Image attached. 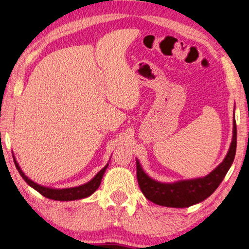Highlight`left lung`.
Listing matches in <instances>:
<instances>
[{
  "mask_svg": "<svg viewBox=\"0 0 249 249\" xmlns=\"http://www.w3.org/2000/svg\"><path fill=\"white\" fill-rule=\"evenodd\" d=\"M237 128L233 112L232 140L225 160L203 178L181 179L172 183L158 182L143 171L138 158H136L137 179L143 196L155 204L167 208H187L200 203L211 196L220 185L227 172L231 166L236 155Z\"/></svg>",
  "mask_w": 249,
  "mask_h": 249,
  "instance_id": "1",
  "label": "left lung"
}]
</instances>
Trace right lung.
Masks as SVG:
<instances>
[{
    "label": "right lung",
    "instance_id": "obj_1",
    "mask_svg": "<svg viewBox=\"0 0 249 249\" xmlns=\"http://www.w3.org/2000/svg\"><path fill=\"white\" fill-rule=\"evenodd\" d=\"M13 160H14V164H16L17 169L19 171L20 175L22 176V178L27 182L28 185H30L32 189H35L37 192L40 193L41 196L55 201H73V200L85 199V197L89 196L91 194L94 193L95 191L99 189L104 173H106L107 166H109V163H107L106 166L101 169L98 174L91 179V181L85 183V184H82L75 187H68V189H53V187L38 184V183H36L35 181H32V179L29 178L19 166V163L17 161L16 157H13Z\"/></svg>",
    "mask_w": 249,
    "mask_h": 249
}]
</instances>
